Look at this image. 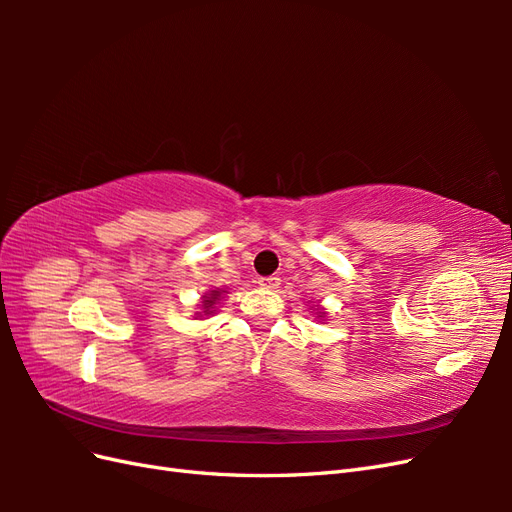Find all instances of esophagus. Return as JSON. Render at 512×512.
Returning a JSON list of instances; mask_svg holds the SVG:
<instances>
[{"label": "esophagus", "mask_w": 512, "mask_h": 512, "mask_svg": "<svg viewBox=\"0 0 512 512\" xmlns=\"http://www.w3.org/2000/svg\"><path fill=\"white\" fill-rule=\"evenodd\" d=\"M258 284H260L262 288H267V290H275L277 286H280V277H277V275H269V277H260V280H258Z\"/></svg>", "instance_id": "obj_1"}]
</instances>
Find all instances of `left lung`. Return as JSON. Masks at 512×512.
Listing matches in <instances>:
<instances>
[{"mask_svg":"<svg viewBox=\"0 0 512 512\" xmlns=\"http://www.w3.org/2000/svg\"><path fill=\"white\" fill-rule=\"evenodd\" d=\"M309 309H312V312L316 314V318H318V320H324V318H327V312H324V307L314 305V307H309Z\"/></svg>","mask_w":512,"mask_h":512,"instance_id":"obj_1","label":"left lung"}]
</instances>
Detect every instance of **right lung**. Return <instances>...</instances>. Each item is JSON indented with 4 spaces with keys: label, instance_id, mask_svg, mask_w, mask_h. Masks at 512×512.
<instances>
[{
    "label": "right lung",
    "instance_id": "obj_1",
    "mask_svg": "<svg viewBox=\"0 0 512 512\" xmlns=\"http://www.w3.org/2000/svg\"><path fill=\"white\" fill-rule=\"evenodd\" d=\"M224 294H228L226 288H213L203 294V301H200V312H196V318L203 320L213 316L218 312V303L224 299Z\"/></svg>",
    "mask_w": 512,
    "mask_h": 512
}]
</instances>
